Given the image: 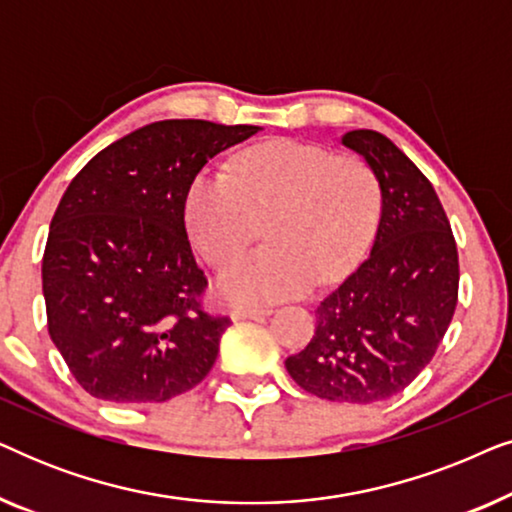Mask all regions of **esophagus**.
<instances>
[{
	"label": "esophagus",
	"mask_w": 512,
	"mask_h": 512,
	"mask_svg": "<svg viewBox=\"0 0 512 512\" xmlns=\"http://www.w3.org/2000/svg\"><path fill=\"white\" fill-rule=\"evenodd\" d=\"M270 310H265V307H235L233 310V319L235 321H242V319H263L268 317Z\"/></svg>",
	"instance_id": "esophagus-1"
}]
</instances>
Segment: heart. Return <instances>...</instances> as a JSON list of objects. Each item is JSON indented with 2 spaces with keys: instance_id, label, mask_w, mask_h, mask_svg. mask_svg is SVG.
I'll use <instances>...</instances> for the list:
<instances>
[{
  "instance_id": "obj_1",
  "label": "heart",
  "mask_w": 512,
  "mask_h": 512,
  "mask_svg": "<svg viewBox=\"0 0 512 512\" xmlns=\"http://www.w3.org/2000/svg\"><path fill=\"white\" fill-rule=\"evenodd\" d=\"M380 219V184L368 163L317 144L275 139L249 146L233 174L202 167L184 193L188 240L223 265L265 228L263 249L219 275L221 296L261 305L338 282L366 254Z\"/></svg>"
}]
</instances>
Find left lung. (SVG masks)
<instances>
[{"label": "left lung", "instance_id": "obj_1", "mask_svg": "<svg viewBox=\"0 0 512 512\" xmlns=\"http://www.w3.org/2000/svg\"><path fill=\"white\" fill-rule=\"evenodd\" d=\"M342 144L375 172L380 223L370 256L321 300L312 340L286 370L307 394L366 405L429 366L457 307L459 256L431 181L391 139L352 130Z\"/></svg>", "mask_w": 512, "mask_h": 512}]
</instances>
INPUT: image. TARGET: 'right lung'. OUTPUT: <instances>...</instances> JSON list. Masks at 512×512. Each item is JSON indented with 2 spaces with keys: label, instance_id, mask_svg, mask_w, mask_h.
<instances>
[{
  "label": "right lung",
  "instance_id": "right-lung-1",
  "mask_svg": "<svg viewBox=\"0 0 512 512\" xmlns=\"http://www.w3.org/2000/svg\"><path fill=\"white\" fill-rule=\"evenodd\" d=\"M258 125L174 118L109 144L55 209L41 263L48 333L76 382L111 403H163L205 380L228 317L184 226L193 174Z\"/></svg>",
  "mask_w": 512,
  "mask_h": 512
}]
</instances>
